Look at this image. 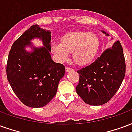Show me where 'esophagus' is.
I'll return each instance as SVG.
<instances>
[{"instance_id": "obj_1", "label": "esophagus", "mask_w": 132, "mask_h": 132, "mask_svg": "<svg viewBox=\"0 0 132 132\" xmlns=\"http://www.w3.org/2000/svg\"><path fill=\"white\" fill-rule=\"evenodd\" d=\"M73 71V69H71V68H69V67H66V72H70Z\"/></svg>"}]
</instances>
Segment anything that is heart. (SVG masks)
Returning <instances> with one entry per match:
<instances>
[{"instance_id": "obj_1", "label": "heart", "mask_w": 132, "mask_h": 132, "mask_svg": "<svg viewBox=\"0 0 132 132\" xmlns=\"http://www.w3.org/2000/svg\"><path fill=\"white\" fill-rule=\"evenodd\" d=\"M99 46L100 40L95 34L76 31L63 35L60 44L53 43L51 49L55 59L59 62L68 60L69 54L73 53L75 62L78 65L85 66L93 61Z\"/></svg>"}]
</instances>
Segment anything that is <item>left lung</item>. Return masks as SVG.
I'll use <instances>...</instances> for the list:
<instances>
[{
  "instance_id": "left-lung-1",
  "label": "left lung",
  "mask_w": 132,
  "mask_h": 132,
  "mask_svg": "<svg viewBox=\"0 0 132 132\" xmlns=\"http://www.w3.org/2000/svg\"><path fill=\"white\" fill-rule=\"evenodd\" d=\"M101 32L110 36L104 30ZM125 69L122 46L119 41H115L93 63L78 71L80 76L76 88L77 94L88 105L105 104L119 88L125 78Z\"/></svg>"
}]
</instances>
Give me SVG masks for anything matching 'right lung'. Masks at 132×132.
Segmentation results:
<instances>
[{"instance_id": "right-lung-1", "label": "right lung", "mask_w": 132, "mask_h": 132, "mask_svg": "<svg viewBox=\"0 0 132 132\" xmlns=\"http://www.w3.org/2000/svg\"><path fill=\"white\" fill-rule=\"evenodd\" d=\"M34 38L40 39L43 46H34ZM51 39L49 30L32 25L13 43L8 55L7 80L17 97L30 108L47 105L65 74L64 66L52 60ZM26 47L32 51H27Z\"/></svg>"}]
</instances>
